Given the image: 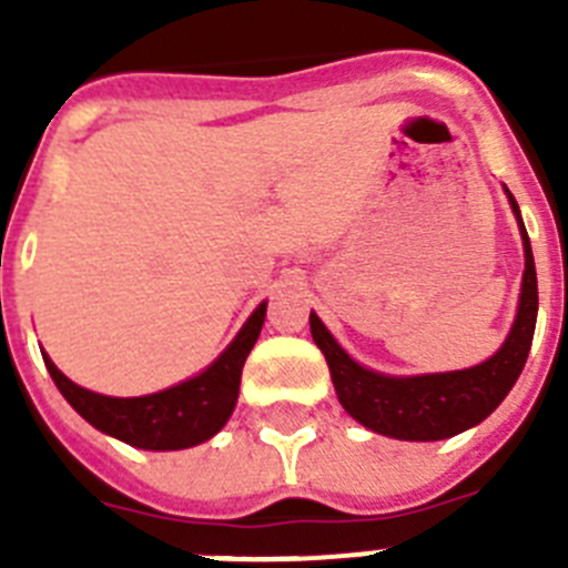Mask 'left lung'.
Returning <instances> with one entry per match:
<instances>
[{
    "instance_id": "obj_1",
    "label": "left lung",
    "mask_w": 568,
    "mask_h": 568,
    "mask_svg": "<svg viewBox=\"0 0 568 568\" xmlns=\"http://www.w3.org/2000/svg\"><path fill=\"white\" fill-rule=\"evenodd\" d=\"M509 202L518 215L520 235H524V287H520L518 315H515L509 338L484 364L471 366V369H458V373L389 378V375L373 373V369L355 364L335 344L318 315L310 313L313 341L327 358L341 406L366 429L398 440L453 438V435L489 418L498 409L500 400L509 395L518 375L524 373L531 335H535V321H538V275H535L529 235H526L518 202L511 193Z\"/></svg>"
}]
</instances>
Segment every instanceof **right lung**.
<instances>
[{
    "mask_svg": "<svg viewBox=\"0 0 568 568\" xmlns=\"http://www.w3.org/2000/svg\"><path fill=\"white\" fill-rule=\"evenodd\" d=\"M264 313H267V304H258L233 344L202 375L170 386L164 393L144 395V398H108V395L82 389L64 378L48 355H44V366L64 400L102 433L139 449H155V453L187 449V446L213 438L233 415V406L239 400L241 366L258 338Z\"/></svg>",
    "mask_w": 568,
    "mask_h": 568,
    "instance_id": "right-lung-1",
    "label": "right lung"
}]
</instances>
